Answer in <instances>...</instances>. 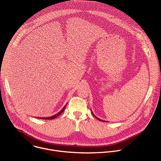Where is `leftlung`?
Wrapping results in <instances>:
<instances>
[{"mask_svg":"<svg viewBox=\"0 0 161 161\" xmlns=\"http://www.w3.org/2000/svg\"><path fill=\"white\" fill-rule=\"evenodd\" d=\"M91 112H92V114H93V115H94V117H96V119H98V120H99V121H102V122H106V121H104V120H101V119H98V118H97V117H96V115H95V114H94V113H93V112H92V111H91Z\"/></svg>","mask_w":161,"mask_h":161,"instance_id":"obj_1","label":"left lung"}]
</instances>
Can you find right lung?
Here are the masks:
<instances>
[{
  "instance_id": "add662e5",
  "label": "right lung",
  "mask_w": 161,
  "mask_h": 161,
  "mask_svg": "<svg viewBox=\"0 0 161 161\" xmlns=\"http://www.w3.org/2000/svg\"><path fill=\"white\" fill-rule=\"evenodd\" d=\"M65 106H66V104L64 106V107L62 108V109L60 111H59L58 113H57V114H55V115H53V116H52V117H42V118H39V117H37V119H44V120H52V119H55L56 117H57L58 116H59L60 114L64 111V110L65 109Z\"/></svg>"
}]
</instances>
